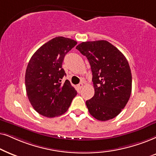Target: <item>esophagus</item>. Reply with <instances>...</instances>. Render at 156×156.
I'll return each mask as SVG.
<instances>
[{
  "label": "esophagus",
  "instance_id": "obj_1",
  "mask_svg": "<svg viewBox=\"0 0 156 156\" xmlns=\"http://www.w3.org/2000/svg\"><path fill=\"white\" fill-rule=\"evenodd\" d=\"M77 87H78V90H80L82 89L83 87V83H80L77 86Z\"/></svg>",
  "mask_w": 156,
  "mask_h": 156
}]
</instances>
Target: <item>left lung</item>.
Listing matches in <instances>:
<instances>
[{
  "instance_id": "obj_1",
  "label": "left lung",
  "mask_w": 156,
  "mask_h": 156,
  "mask_svg": "<svg viewBox=\"0 0 156 156\" xmlns=\"http://www.w3.org/2000/svg\"><path fill=\"white\" fill-rule=\"evenodd\" d=\"M76 48L88 60L95 94L86 101L95 119H113L125 108L132 90V75L123 53L106 41H87Z\"/></svg>"
}]
</instances>
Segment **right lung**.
<instances>
[{"label": "right lung", "instance_id": "add662e5", "mask_svg": "<svg viewBox=\"0 0 156 156\" xmlns=\"http://www.w3.org/2000/svg\"><path fill=\"white\" fill-rule=\"evenodd\" d=\"M77 44L76 41L55 37L37 50L27 66L25 81L30 104L39 114L48 118L68 111L77 91L66 80L62 68L64 57Z\"/></svg>", "mask_w": 156, "mask_h": 156}]
</instances>
